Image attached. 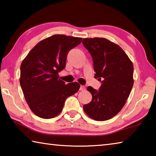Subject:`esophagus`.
<instances>
[{
  "label": "esophagus",
  "mask_w": 156,
  "mask_h": 156,
  "mask_svg": "<svg viewBox=\"0 0 156 156\" xmlns=\"http://www.w3.org/2000/svg\"><path fill=\"white\" fill-rule=\"evenodd\" d=\"M80 91H84V90H85V87H84V85H80Z\"/></svg>",
  "instance_id": "esophagus-1"
}]
</instances>
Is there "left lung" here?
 <instances>
[{
	"label": "left lung",
	"instance_id": "left-lung-1",
	"mask_svg": "<svg viewBox=\"0 0 156 156\" xmlns=\"http://www.w3.org/2000/svg\"><path fill=\"white\" fill-rule=\"evenodd\" d=\"M84 47L93 60L98 90L88 87L92 100L83 109L92 119L109 120L122 109L133 85V66L120 47L102 38H84Z\"/></svg>",
	"mask_w": 156,
	"mask_h": 156
}]
</instances>
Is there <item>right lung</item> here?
<instances>
[{"label":"right lung","mask_w":156,"mask_h":156,"mask_svg":"<svg viewBox=\"0 0 156 156\" xmlns=\"http://www.w3.org/2000/svg\"><path fill=\"white\" fill-rule=\"evenodd\" d=\"M83 38L54 35L36 44L20 65V84L29 107L38 117L49 119L62 112L65 102L80 89L77 82L67 84L58 78L69 51Z\"/></svg>","instance_id":"1"}]
</instances>
